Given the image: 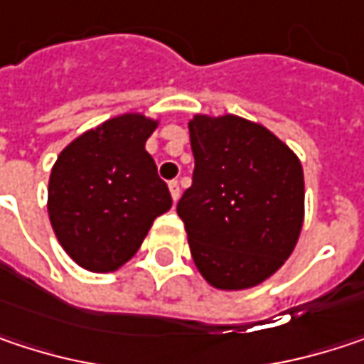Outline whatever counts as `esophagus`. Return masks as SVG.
Returning <instances> with one entry per match:
<instances>
[{
  "instance_id": "34e87169",
  "label": "esophagus",
  "mask_w": 364,
  "mask_h": 364,
  "mask_svg": "<svg viewBox=\"0 0 364 364\" xmlns=\"http://www.w3.org/2000/svg\"><path fill=\"white\" fill-rule=\"evenodd\" d=\"M168 189H171V196H173V200L177 202V200H179V196H181V187H179V181L168 183Z\"/></svg>"
}]
</instances>
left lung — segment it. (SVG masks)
<instances>
[{"label":"left lung","mask_w":364,"mask_h":364,"mask_svg":"<svg viewBox=\"0 0 364 364\" xmlns=\"http://www.w3.org/2000/svg\"><path fill=\"white\" fill-rule=\"evenodd\" d=\"M196 158L181 216L193 262L218 289H248L289 258L304 220L298 156L262 124L240 116H193Z\"/></svg>","instance_id":"left-lung-1"}]
</instances>
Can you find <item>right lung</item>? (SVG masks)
Segmentation results:
<instances>
[{"label": "right lung", "mask_w": 364, "mask_h": 364, "mask_svg": "<svg viewBox=\"0 0 364 364\" xmlns=\"http://www.w3.org/2000/svg\"><path fill=\"white\" fill-rule=\"evenodd\" d=\"M156 120L122 114L68 144L50 175L48 210L66 254L87 271L122 267L173 206L146 141Z\"/></svg>", "instance_id": "1"}]
</instances>
